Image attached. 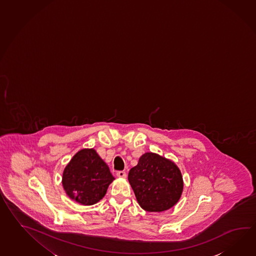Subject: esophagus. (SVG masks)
<instances>
[{
	"mask_svg": "<svg viewBox=\"0 0 256 256\" xmlns=\"http://www.w3.org/2000/svg\"><path fill=\"white\" fill-rule=\"evenodd\" d=\"M116 176L120 178H126V173L125 172H118Z\"/></svg>",
	"mask_w": 256,
	"mask_h": 256,
	"instance_id": "esophagus-1",
	"label": "esophagus"
}]
</instances>
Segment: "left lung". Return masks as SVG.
I'll list each match as a JSON object with an SVG mask.
<instances>
[{"label": "left lung", "mask_w": 256, "mask_h": 256, "mask_svg": "<svg viewBox=\"0 0 256 256\" xmlns=\"http://www.w3.org/2000/svg\"><path fill=\"white\" fill-rule=\"evenodd\" d=\"M128 182L141 208L162 212L182 197L183 178L177 165L165 156L146 152L128 173Z\"/></svg>", "instance_id": "left-lung-1"}]
</instances>
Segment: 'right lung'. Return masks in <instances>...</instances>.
Returning <instances> with one entry per match:
<instances>
[{"label": "right lung", "instance_id": "obj_1", "mask_svg": "<svg viewBox=\"0 0 256 256\" xmlns=\"http://www.w3.org/2000/svg\"><path fill=\"white\" fill-rule=\"evenodd\" d=\"M114 180L110 168L96 150L83 148L64 168L62 185L69 198L89 206L103 198Z\"/></svg>", "mask_w": 256, "mask_h": 256}]
</instances>
